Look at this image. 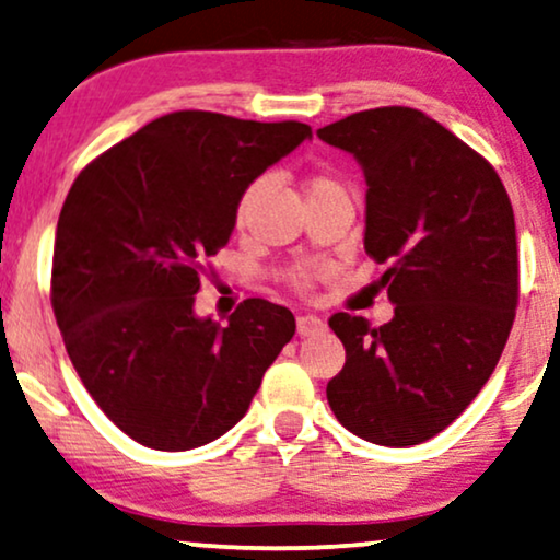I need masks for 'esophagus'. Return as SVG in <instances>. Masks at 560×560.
Wrapping results in <instances>:
<instances>
[{
    "label": "esophagus",
    "mask_w": 560,
    "mask_h": 560,
    "mask_svg": "<svg viewBox=\"0 0 560 560\" xmlns=\"http://www.w3.org/2000/svg\"><path fill=\"white\" fill-rule=\"evenodd\" d=\"M295 326H298V337H314V334H318V331H324V329H326L324 318H318V316H314V314H303V316H298Z\"/></svg>",
    "instance_id": "obj_1"
}]
</instances>
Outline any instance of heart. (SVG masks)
<instances>
[{
	"instance_id": "1",
	"label": "heart",
	"mask_w": 560,
	"mask_h": 560,
	"mask_svg": "<svg viewBox=\"0 0 560 560\" xmlns=\"http://www.w3.org/2000/svg\"><path fill=\"white\" fill-rule=\"evenodd\" d=\"M259 190H262V183H252L242 192V198H238V202H236V213H234L236 226H244V223L249 221V213H252L254 200H257ZM322 192H347V190L342 187V183H339V179L334 177V174H329V172L311 174L308 183H306V195L311 198V195H322ZM293 285L301 288V290H308L311 288V275L306 270L295 272L293 275Z\"/></svg>"
}]
</instances>
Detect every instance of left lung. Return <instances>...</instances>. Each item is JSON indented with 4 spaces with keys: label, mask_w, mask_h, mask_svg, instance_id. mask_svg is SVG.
I'll list each match as a JSON object with an SVG mask.
<instances>
[{
    "label": "left lung",
    "mask_w": 560,
    "mask_h": 560,
    "mask_svg": "<svg viewBox=\"0 0 560 560\" xmlns=\"http://www.w3.org/2000/svg\"><path fill=\"white\" fill-rule=\"evenodd\" d=\"M368 183L365 252L394 318L334 314L342 373L326 386L339 424L406 447L453 424L497 368L520 298L510 195L486 159L413 107H375L316 130Z\"/></svg>",
    "instance_id": "left-lung-1"
}]
</instances>
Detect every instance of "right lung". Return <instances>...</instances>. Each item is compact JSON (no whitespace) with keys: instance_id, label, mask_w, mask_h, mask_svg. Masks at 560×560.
<instances>
[{"instance_id":"add662e5","label":"right lung","mask_w":560,"mask_h":560,"mask_svg":"<svg viewBox=\"0 0 560 560\" xmlns=\"http://www.w3.org/2000/svg\"><path fill=\"white\" fill-rule=\"evenodd\" d=\"M308 136L298 120L179 110L79 172L58 215L50 306L84 388L130 440L179 453L221 438L293 339V314L265 298L238 303L229 326L192 306L242 192Z\"/></svg>"}]
</instances>
